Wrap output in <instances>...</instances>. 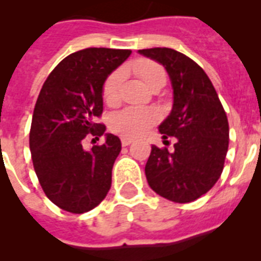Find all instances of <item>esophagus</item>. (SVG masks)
<instances>
[{
	"label": "esophagus",
	"instance_id": "34e87169",
	"mask_svg": "<svg viewBox=\"0 0 261 261\" xmlns=\"http://www.w3.org/2000/svg\"><path fill=\"white\" fill-rule=\"evenodd\" d=\"M131 142H133V139L122 138V146H128V145H130Z\"/></svg>",
	"mask_w": 261,
	"mask_h": 261
}]
</instances>
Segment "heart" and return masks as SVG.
<instances>
[{
	"instance_id": "1",
	"label": "heart",
	"mask_w": 261,
	"mask_h": 261,
	"mask_svg": "<svg viewBox=\"0 0 261 261\" xmlns=\"http://www.w3.org/2000/svg\"><path fill=\"white\" fill-rule=\"evenodd\" d=\"M131 70L142 80L150 89L161 88L167 81V71L159 62L151 59L139 58L131 63ZM122 83V71H112L102 83L101 94L108 106L119 102V89ZM160 114L154 108L127 107L115 112L110 119V128L123 138L134 139L146 133L150 127L157 124Z\"/></svg>"
}]
</instances>
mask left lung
Listing matches in <instances>:
<instances>
[{
	"mask_svg": "<svg viewBox=\"0 0 261 261\" xmlns=\"http://www.w3.org/2000/svg\"><path fill=\"white\" fill-rule=\"evenodd\" d=\"M139 53L163 63L173 87V108L160 133L176 143L172 150L151 146L147 182L168 200L192 202L210 191L223 171L229 147L226 112L210 79L190 57L167 47Z\"/></svg>",
	"mask_w": 261,
	"mask_h": 261,
	"instance_id": "8db88e82",
	"label": "left lung"
}]
</instances>
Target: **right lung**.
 Instances as JSON below:
<instances>
[{
    "label": "right lung",
    "instance_id": "obj_1",
    "mask_svg": "<svg viewBox=\"0 0 261 261\" xmlns=\"http://www.w3.org/2000/svg\"><path fill=\"white\" fill-rule=\"evenodd\" d=\"M130 54L104 47L80 50L43 84L31 123V157L44 194L62 210L87 213L110 191L120 139L107 134L106 142L90 150H84L83 141L104 134L106 126L96 122L102 114V83Z\"/></svg>",
    "mask_w": 261,
    "mask_h": 261
}]
</instances>
